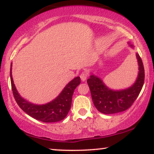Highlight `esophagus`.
Wrapping results in <instances>:
<instances>
[{
  "instance_id": "34e87169",
  "label": "esophagus",
  "mask_w": 154,
  "mask_h": 154,
  "mask_svg": "<svg viewBox=\"0 0 154 154\" xmlns=\"http://www.w3.org/2000/svg\"><path fill=\"white\" fill-rule=\"evenodd\" d=\"M79 77H80V78H81V79H82V81H85L86 79H87L88 77V72H86V71L82 72V73L80 74V76H79Z\"/></svg>"
}]
</instances>
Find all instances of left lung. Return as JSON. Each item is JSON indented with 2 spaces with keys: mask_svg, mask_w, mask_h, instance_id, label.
Masks as SVG:
<instances>
[{
  "mask_svg": "<svg viewBox=\"0 0 154 154\" xmlns=\"http://www.w3.org/2000/svg\"><path fill=\"white\" fill-rule=\"evenodd\" d=\"M130 47L133 45L129 43ZM139 66L138 77L133 85L122 91H114L105 85L100 78L92 75L87 82L95 108L105 114H116L129 109L137 98L143 86L145 71L142 59L136 54Z\"/></svg>",
  "mask_w": 154,
  "mask_h": 154,
  "instance_id": "1",
  "label": "left lung"
}]
</instances>
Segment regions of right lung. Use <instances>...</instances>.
I'll return each mask as SVG.
<instances>
[{
	"label": "right lung",
	"mask_w": 154,
	"mask_h": 154,
	"mask_svg": "<svg viewBox=\"0 0 154 154\" xmlns=\"http://www.w3.org/2000/svg\"><path fill=\"white\" fill-rule=\"evenodd\" d=\"M10 77L14 97L19 106L28 115L43 122H56L66 117L71 108L74 91L81 82L80 77H75L66 85L59 96L50 103L44 105H36L29 103L19 94L14 84L11 67L10 69Z\"/></svg>",
	"instance_id": "1"
}]
</instances>
